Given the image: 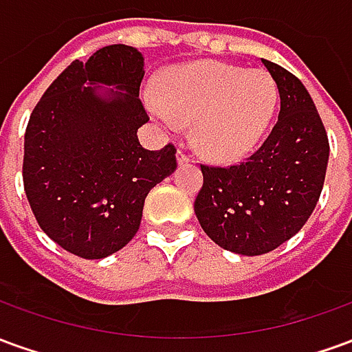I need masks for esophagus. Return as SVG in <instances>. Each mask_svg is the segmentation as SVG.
<instances>
[{"label": "esophagus", "mask_w": 352, "mask_h": 352, "mask_svg": "<svg viewBox=\"0 0 352 352\" xmlns=\"http://www.w3.org/2000/svg\"><path fill=\"white\" fill-rule=\"evenodd\" d=\"M188 162H190V156H188V154H184L183 151L177 153V164H179V166H184V164H188Z\"/></svg>", "instance_id": "esophagus-1"}]
</instances>
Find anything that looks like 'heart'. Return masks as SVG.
I'll return each mask as SVG.
<instances>
[{
  "label": "heart",
  "mask_w": 352,
  "mask_h": 352,
  "mask_svg": "<svg viewBox=\"0 0 352 352\" xmlns=\"http://www.w3.org/2000/svg\"><path fill=\"white\" fill-rule=\"evenodd\" d=\"M279 103V88L264 69L206 60L169 69L160 98L146 107L166 128L192 124V143L213 162H237L264 139Z\"/></svg>",
  "instance_id": "b5f03b06"
}]
</instances>
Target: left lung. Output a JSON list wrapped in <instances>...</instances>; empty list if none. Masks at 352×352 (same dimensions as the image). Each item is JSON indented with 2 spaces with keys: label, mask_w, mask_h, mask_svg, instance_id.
<instances>
[{
  "label": "left lung",
  "mask_w": 352,
  "mask_h": 352,
  "mask_svg": "<svg viewBox=\"0 0 352 352\" xmlns=\"http://www.w3.org/2000/svg\"><path fill=\"white\" fill-rule=\"evenodd\" d=\"M277 88V124L256 153L230 168L201 166L194 211L226 251L258 256L296 236L317 206L328 166V135L302 80L262 60Z\"/></svg>",
  "instance_id": "obj_1"
}]
</instances>
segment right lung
<instances>
[{"mask_svg": "<svg viewBox=\"0 0 352 352\" xmlns=\"http://www.w3.org/2000/svg\"><path fill=\"white\" fill-rule=\"evenodd\" d=\"M145 58L111 45L75 60L47 88L24 135V190L47 236L80 258H105L138 234L146 194L177 168L175 146L146 151L139 100ZM113 86V89H105Z\"/></svg>", "mask_w": 352, "mask_h": 352, "instance_id": "obj_1", "label": "right lung"}]
</instances>
